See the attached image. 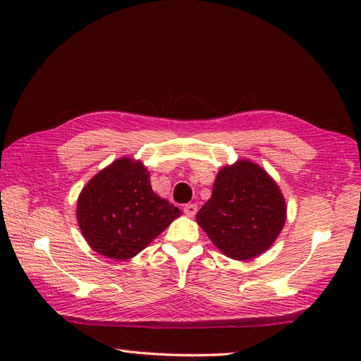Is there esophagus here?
Instances as JSON below:
<instances>
[{
    "label": "esophagus",
    "mask_w": 361,
    "mask_h": 361,
    "mask_svg": "<svg viewBox=\"0 0 361 361\" xmlns=\"http://www.w3.org/2000/svg\"><path fill=\"white\" fill-rule=\"evenodd\" d=\"M183 212H185L186 216L194 218L195 213H197V205H195V204H188V205H185V209H183Z\"/></svg>",
    "instance_id": "esophagus-1"
}]
</instances>
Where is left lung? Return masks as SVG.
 I'll return each mask as SVG.
<instances>
[{"instance_id":"1","label":"left lung","mask_w":361,"mask_h":361,"mask_svg":"<svg viewBox=\"0 0 361 361\" xmlns=\"http://www.w3.org/2000/svg\"><path fill=\"white\" fill-rule=\"evenodd\" d=\"M195 221L223 255L248 261L277 240L286 221V202L277 181L259 164L237 159L218 170L212 197Z\"/></svg>"}]
</instances>
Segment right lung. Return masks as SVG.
I'll return each instance as SVG.
<instances>
[{
  "label": "right lung",
  "instance_id": "right-lung-1",
  "mask_svg": "<svg viewBox=\"0 0 361 361\" xmlns=\"http://www.w3.org/2000/svg\"><path fill=\"white\" fill-rule=\"evenodd\" d=\"M181 210L151 188L149 170L122 156L94 175L78 195L76 219L89 247L106 258L137 256Z\"/></svg>",
  "mask_w": 361,
  "mask_h": 361
}]
</instances>
